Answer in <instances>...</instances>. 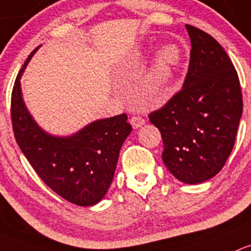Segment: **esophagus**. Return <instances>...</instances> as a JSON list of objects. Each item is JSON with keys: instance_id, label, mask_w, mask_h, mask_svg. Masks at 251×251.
<instances>
[{"instance_id": "1", "label": "esophagus", "mask_w": 251, "mask_h": 251, "mask_svg": "<svg viewBox=\"0 0 251 251\" xmlns=\"http://www.w3.org/2000/svg\"><path fill=\"white\" fill-rule=\"evenodd\" d=\"M130 125L133 126L134 129H138L145 125V120L143 117H140V116H133L130 118Z\"/></svg>"}]
</instances>
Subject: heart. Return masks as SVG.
Returning a JSON list of instances; mask_svg holds the SVG:
<instances>
[{"instance_id": "1", "label": "heart", "mask_w": 251, "mask_h": 251, "mask_svg": "<svg viewBox=\"0 0 251 251\" xmlns=\"http://www.w3.org/2000/svg\"><path fill=\"white\" fill-rule=\"evenodd\" d=\"M182 60V49L175 43L165 45L157 51L151 71L152 89H163L173 81Z\"/></svg>"}]
</instances>
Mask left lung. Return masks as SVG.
<instances>
[{
  "label": "left lung",
  "mask_w": 251,
  "mask_h": 251,
  "mask_svg": "<svg viewBox=\"0 0 251 251\" xmlns=\"http://www.w3.org/2000/svg\"><path fill=\"white\" fill-rule=\"evenodd\" d=\"M191 59L182 89L150 121L163 139L165 167L179 181L197 185L215 176L231 154L243 112L238 75L220 43L186 25Z\"/></svg>",
  "instance_id": "8db88e82"
}]
</instances>
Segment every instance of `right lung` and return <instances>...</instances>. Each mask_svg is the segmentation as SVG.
<instances>
[{
  "label": "right lung",
  "instance_id": "obj_1",
  "mask_svg": "<svg viewBox=\"0 0 251 251\" xmlns=\"http://www.w3.org/2000/svg\"><path fill=\"white\" fill-rule=\"evenodd\" d=\"M38 46L18 74L12 92L13 130L20 150L49 188L81 206L99 203L115 175L121 147L131 131L126 115L97 120L69 136L51 135L25 105L20 78Z\"/></svg>",
  "mask_w": 251,
  "mask_h": 251
}]
</instances>
